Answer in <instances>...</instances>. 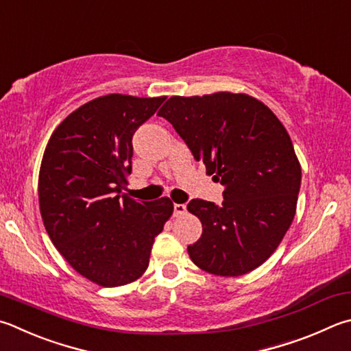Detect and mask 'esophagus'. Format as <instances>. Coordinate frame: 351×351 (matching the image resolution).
<instances>
[{
  "label": "esophagus",
  "mask_w": 351,
  "mask_h": 351,
  "mask_svg": "<svg viewBox=\"0 0 351 351\" xmlns=\"http://www.w3.org/2000/svg\"><path fill=\"white\" fill-rule=\"evenodd\" d=\"M186 212H187L186 204H175V206H173V215H175V216L184 215Z\"/></svg>",
  "instance_id": "34e87169"
}]
</instances>
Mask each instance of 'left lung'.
Returning <instances> with one entry per match:
<instances>
[{"label": "left lung", "instance_id": "1", "mask_svg": "<svg viewBox=\"0 0 351 351\" xmlns=\"http://www.w3.org/2000/svg\"><path fill=\"white\" fill-rule=\"evenodd\" d=\"M173 125L224 201L192 199L202 234L187 247L199 269L241 276L276 250L295 218L301 165L291 139L269 107L244 93L171 97L158 112Z\"/></svg>", "mask_w": 351, "mask_h": 351}]
</instances>
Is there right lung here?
Segmentation results:
<instances>
[{"label": "right lung", "mask_w": 351, "mask_h": 351, "mask_svg": "<svg viewBox=\"0 0 351 351\" xmlns=\"http://www.w3.org/2000/svg\"><path fill=\"white\" fill-rule=\"evenodd\" d=\"M164 99L99 97L70 113L44 152L38 181L44 227L67 263L98 285L141 276L173 213L169 197L138 202L121 192L132 171V138Z\"/></svg>", "instance_id": "right-lung-1"}]
</instances>
